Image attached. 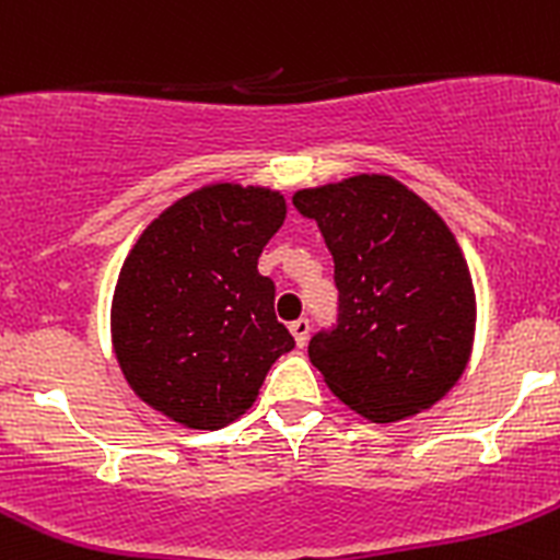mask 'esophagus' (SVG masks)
<instances>
[{
  "instance_id": "obj_1",
  "label": "esophagus",
  "mask_w": 560,
  "mask_h": 560,
  "mask_svg": "<svg viewBox=\"0 0 560 560\" xmlns=\"http://www.w3.org/2000/svg\"><path fill=\"white\" fill-rule=\"evenodd\" d=\"M308 328H312V325H308L306 317H301V319H295V323H290V334H292V339H295L298 347L306 345Z\"/></svg>"
}]
</instances>
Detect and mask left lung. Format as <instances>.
<instances>
[{
    "instance_id": "left-lung-1",
    "label": "left lung",
    "mask_w": 560,
    "mask_h": 560,
    "mask_svg": "<svg viewBox=\"0 0 560 560\" xmlns=\"http://www.w3.org/2000/svg\"><path fill=\"white\" fill-rule=\"evenodd\" d=\"M334 254L339 323L308 341L325 385L372 424L441 401L476 334L468 262L446 221L388 175L295 191Z\"/></svg>"
}]
</instances>
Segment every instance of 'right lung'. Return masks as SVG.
I'll use <instances>...</instances> for the list:
<instances>
[{"instance_id":"1","label":"right lung","mask_w":560,"mask_h":560,"mask_svg":"<svg viewBox=\"0 0 560 560\" xmlns=\"http://www.w3.org/2000/svg\"><path fill=\"white\" fill-rule=\"evenodd\" d=\"M287 219L279 191L210 183L139 235L112 298V345L133 394L188 430L241 418L295 347L257 259Z\"/></svg>"}]
</instances>
